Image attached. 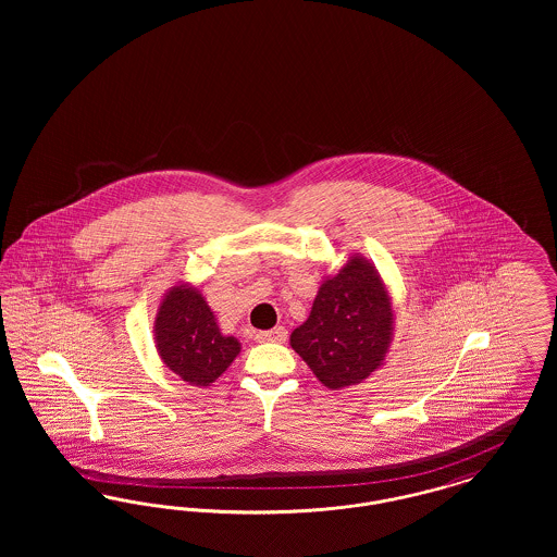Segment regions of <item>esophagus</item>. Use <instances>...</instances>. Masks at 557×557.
<instances>
[{
    "instance_id": "obj_1",
    "label": "esophagus",
    "mask_w": 557,
    "mask_h": 557,
    "mask_svg": "<svg viewBox=\"0 0 557 557\" xmlns=\"http://www.w3.org/2000/svg\"><path fill=\"white\" fill-rule=\"evenodd\" d=\"M286 338H288V332H286V327H282V325L257 334V341H259V343H286Z\"/></svg>"
}]
</instances>
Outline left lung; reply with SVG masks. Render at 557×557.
Listing matches in <instances>:
<instances>
[{"label": "left lung", "instance_id": "left-lung-1", "mask_svg": "<svg viewBox=\"0 0 557 557\" xmlns=\"http://www.w3.org/2000/svg\"><path fill=\"white\" fill-rule=\"evenodd\" d=\"M395 336L393 296L361 255L323 277L311 313L290 346L332 391L361 384L384 366Z\"/></svg>", "mask_w": 557, "mask_h": 557}]
</instances>
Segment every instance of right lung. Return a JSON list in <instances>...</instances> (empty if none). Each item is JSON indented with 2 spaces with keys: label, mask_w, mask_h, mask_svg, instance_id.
Here are the masks:
<instances>
[{
  "label": "right lung",
  "mask_w": 557,
  "mask_h": 557,
  "mask_svg": "<svg viewBox=\"0 0 557 557\" xmlns=\"http://www.w3.org/2000/svg\"><path fill=\"white\" fill-rule=\"evenodd\" d=\"M154 345L166 370L191 386H211L239 355L238 338L225 336L196 286L180 282L164 292L154 318Z\"/></svg>",
  "instance_id": "right-lung-1"
}]
</instances>
